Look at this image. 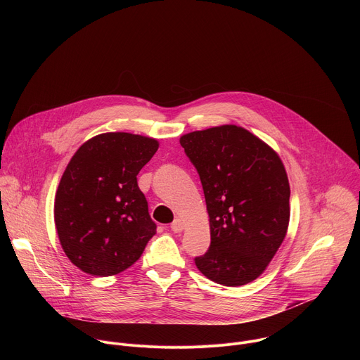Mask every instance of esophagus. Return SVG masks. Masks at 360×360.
Masks as SVG:
<instances>
[{
	"instance_id": "1",
	"label": "esophagus",
	"mask_w": 360,
	"mask_h": 360,
	"mask_svg": "<svg viewBox=\"0 0 360 360\" xmlns=\"http://www.w3.org/2000/svg\"><path fill=\"white\" fill-rule=\"evenodd\" d=\"M171 229L174 232H181L184 229V222L181 219H175L172 224H171Z\"/></svg>"
}]
</instances>
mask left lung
<instances>
[{"label": "left lung", "instance_id": "8db88e82", "mask_svg": "<svg viewBox=\"0 0 360 360\" xmlns=\"http://www.w3.org/2000/svg\"><path fill=\"white\" fill-rule=\"evenodd\" d=\"M179 142L199 174L210 215L211 245L195 265L224 286L255 281L289 225L290 188L281 158L236 125L189 132Z\"/></svg>", "mask_w": 360, "mask_h": 360}]
</instances>
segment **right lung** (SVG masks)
<instances>
[{
  "label": "right lung",
  "mask_w": 360,
  "mask_h": 360,
  "mask_svg": "<svg viewBox=\"0 0 360 360\" xmlns=\"http://www.w3.org/2000/svg\"><path fill=\"white\" fill-rule=\"evenodd\" d=\"M158 141L128 132L88 139L74 153L58 185L54 218L70 261L94 276L135 264L157 233L136 181Z\"/></svg>",
  "instance_id": "add662e5"
}]
</instances>
